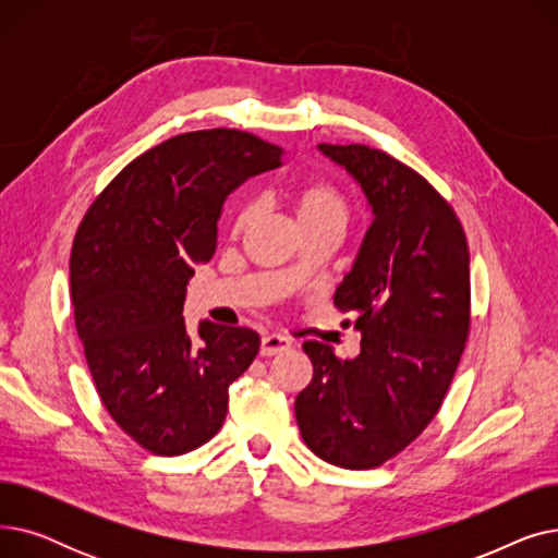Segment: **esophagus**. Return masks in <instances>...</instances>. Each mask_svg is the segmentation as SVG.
Listing matches in <instances>:
<instances>
[{"label":"esophagus","mask_w":558,"mask_h":558,"mask_svg":"<svg viewBox=\"0 0 558 558\" xmlns=\"http://www.w3.org/2000/svg\"><path fill=\"white\" fill-rule=\"evenodd\" d=\"M289 339L280 337V335H264L259 341V355L262 357H271V355H280L284 350H289Z\"/></svg>","instance_id":"1"}]
</instances>
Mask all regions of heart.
Wrapping results in <instances>:
<instances>
[{"label": "heart", "mask_w": 558, "mask_h": 558, "mask_svg": "<svg viewBox=\"0 0 558 558\" xmlns=\"http://www.w3.org/2000/svg\"><path fill=\"white\" fill-rule=\"evenodd\" d=\"M294 215L299 223H318V221H330L343 226L348 219V201L343 192L328 183V181H314L307 185H301L294 192ZM253 203H242L238 213H234L232 228L234 232L244 230L253 219Z\"/></svg>", "instance_id": "heart-1"}]
</instances>
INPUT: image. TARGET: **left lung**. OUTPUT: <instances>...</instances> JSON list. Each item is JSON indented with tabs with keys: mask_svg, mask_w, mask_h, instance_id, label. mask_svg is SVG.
<instances>
[{
	"mask_svg": "<svg viewBox=\"0 0 558 558\" xmlns=\"http://www.w3.org/2000/svg\"><path fill=\"white\" fill-rule=\"evenodd\" d=\"M318 151L353 175L373 215L335 291L362 343L339 360L305 341L314 375L294 409L316 457L366 471L412 444L448 393L471 328V255L457 215L414 169L364 144Z\"/></svg>",
	"mask_w": 558,
	"mask_h": 558,
	"instance_id": "8db88e82",
	"label": "left lung"
}]
</instances>
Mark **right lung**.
Wrapping results in <instances>:
<instances>
[{"mask_svg": "<svg viewBox=\"0 0 558 558\" xmlns=\"http://www.w3.org/2000/svg\"><path fill=\"white\" fill-rule=\"evenodd\" d=\"M280 158L234 129L169 137L117 173L78 226L70 282L87 366L112 421L156 454L208 444L257 355V332L208 318L194 341L183 305L194 267L215 255L228 194Z\"/></svg>", "mask_w": 558, "mask_h": 558, "instance_id": "right-lung-1", "label": "right lung"}]
</instances>
